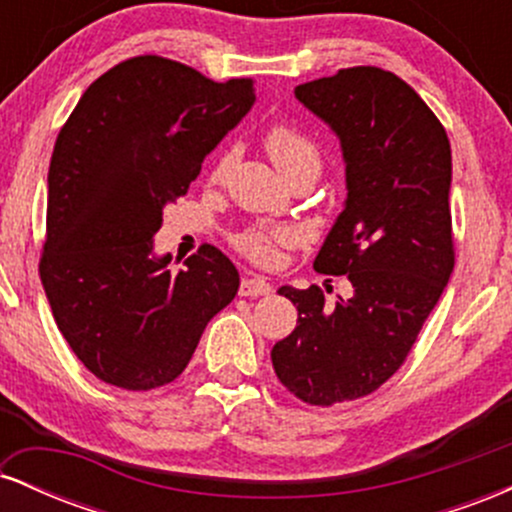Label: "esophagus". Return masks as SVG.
Segmentation results:
<instances>
[{"mask_svg": "<svg viewBox=\"0 0 512 512\" xmlns=\"http://www.w3.org/2000/svg\"><path fill=\"white\" fill-rule=\"evenodd\" d=\"M272 286L262 276H248V279L240 281V296L245 298H257V296H269Z\"/></svg>", "mask_w": 512, "mask_h": 512, "instance_id": "34e87169", "label": "esophagus"}]
</instances>
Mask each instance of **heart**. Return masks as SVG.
I'll return each mask as SVG.
<instances>
[{
    "label": "heart",
    "instance_id": "heart-1",
    "mask_svg": "<svg viewBox=\"0 0 512 512\" xmlns=\"http://www.w3.org/2000/svg\"><path fill=\"white\" fill-rule=\"evenodd\" d=\"M264 149H267L269 158L279 173L289 175L296 170H315L320 173L322 168V151L303 129L293 125H274L264 134ZM233 166V154L231 151H223L216 158L214 170H211V178L223 180L228 175V170ZM236 248L248 257L250 262L262 264V267H272L279 260V250L286 245L296 243V233L291 228H248V231L238 233Z\"/></svg>",
    "mask_w": 512,
    "mask_h": 512
}]
</instances>
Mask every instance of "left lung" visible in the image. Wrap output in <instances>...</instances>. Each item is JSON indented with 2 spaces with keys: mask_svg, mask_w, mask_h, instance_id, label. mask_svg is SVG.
<instances>
[{
  "mask_svg": "<svg viewBox=\"0 0 512 512\" xmlns=\"http://www.w3.org/2000/svg\"><path fill=\"white\" fill-rule=\"evenodd\" d=\"M296 98L342 144L349 192L315 269L344 274L351 296L330 305L320 286H281L298 322L272 363L291 395L332 407L397 373L448 284L452 154L433 110L385 69H339L296 86Z\"/></svg>",
  "mask_w": 512,
  "mask_h": 512,
  "instance_id": "obj_1",
  "label": "left lung"
}]
</instances>
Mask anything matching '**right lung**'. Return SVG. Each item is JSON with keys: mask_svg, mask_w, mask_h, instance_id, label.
Returning a JSON list of instances; mask_svg holds the SVG:
<instances>
[{"mask_svg": "<svg viewBox=\"0 0 512 512\" xmlns=\"http://www.w3.org/2000/svg\"><path fill=\"white\" fill-rule=\"evenodd\" d=\"M252 103V79L219 84L142 55L98 76L57 134L40 279L62 337L103 383H173L236 298L238 269L221 250L202 245L175 274L154 236Z\"/></svg>", "mask_w": 512, "mask_h": 512, "instance_id": "1", "label": "right lung"}]
</instances>
